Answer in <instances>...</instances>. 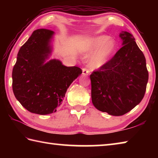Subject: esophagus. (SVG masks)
<instances>
[{
  "label": "esophagus",
  "mask_w": 158,
  "mask_h": 158,
  "mask_svg": "<svg viewBox=\"0 0 158 158\" xmlns=\"http://www.w3.org/2000/svg\"><path fill=\"white\" fill-rule=\"evenodd\" d=\"M89 74V69L86 68H83L82 69V75L83 76H88Z\"/></svg>",
  "instance_id": "1"
}]
</instances>
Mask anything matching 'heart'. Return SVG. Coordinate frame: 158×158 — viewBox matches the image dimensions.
<instances>
[{
  "label": "heart",
  "instance_id": "b5f03b06",
  "mask_svg": "<svg viewBox=\"0 0 158 158\" xmlns=\"http://www.w3.org/2000/svg\"><path fill=\"white\" fill-rule=\"evenodd\" d=\"M116 49V41L109 36L99 35L88 42L85 51L93 52L89 58V65L93 69H98L109 62Z\"/></svg>",
  "mask_w": 158,
  "mask_h": 158
}]
</instances>
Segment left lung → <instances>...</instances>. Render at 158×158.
I'll use <instances>...</instances> for the list:
<instances>
[{
  "instance_id": "left-lung-1",
  "label": "left lung",
  "mask_w": 158,
  "mask_h": 158,
  "mask_svg": "<svg viewBox=\"0 0 158 158\" xmlns=\"http://www.w3.org/2000/svg\"><path fill=\"white\" fill-rule=\"evenodd\" d=\"M122 47L98 71L90 74L93 105L111 116H122L140 103L148 80L146 58L127 31L119 34Z\"/></svg>"
}]
</instances>
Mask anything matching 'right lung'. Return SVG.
Returning a JSON list of instances; mask_svg holds the SVG:
<instances>
[{"mask_svg":"<svg viewBox=\"0 0 158 158\" xmlns=\"http://www.w3.org/2000/svg\"><path fill=\"white\" fill-rule=\"evenodd\" d=\"M55 33L47 29L33 31L19 51L12 70L15 98L28 111L40 115L56 112L69 85L82 73L76 66L67 67L49 59Z\"/></svg>","mask_w":158,"mask_h":158,"instance_id":"right-lung-1","label":"right lung"}]
</instances>
